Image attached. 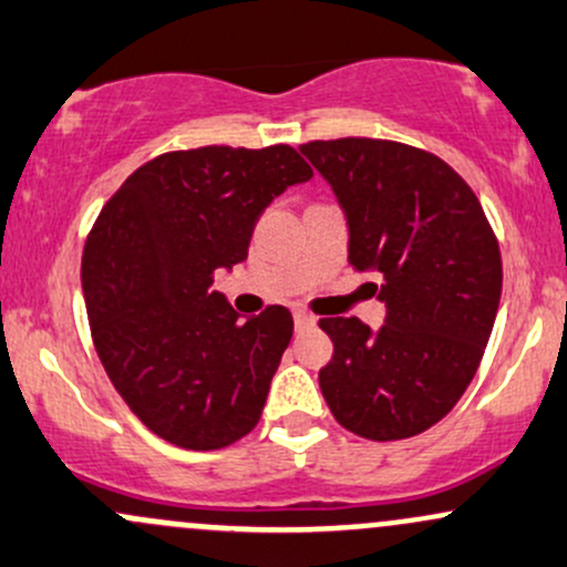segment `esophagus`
<instances>
[{
    "mask_svg": "<svg viewBox=\"0 0 567 567\" xmlns=\"http://www.w3.org/2000/svg\"><path fill=\"white\" fill-rule=\"evenodd\" d=\"M316 324V316H310L308 310H295V327L297 330H306V327H313Z\"/></svg>",
    "mask_w": 567,
    "mask_h": 567,
    "instance_id": "obj_1",
    "label": "esophagus"
}]
</instances>
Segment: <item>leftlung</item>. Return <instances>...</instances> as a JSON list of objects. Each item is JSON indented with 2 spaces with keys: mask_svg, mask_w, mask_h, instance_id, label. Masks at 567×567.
<instances>
[{
  "mask_svg": "<svg viewBox=\"0 0 567 567\" xmlns=\"http://www.w3.org/2000/svg\"><path fill=\"white\" fill-rule=\"evenodd\" d=\"M302 154L349 221V261L379 272L386 321L319 319L334 351L319 370L332 416L368 441L441 422L476 375L503 289L497 237L473 188L435 154L394 140H310Z\"/></svg>",
  "mask_w": 567,
  "mask_h": 567,
  "instance_id": "left-lung-1",
  "label": "left lung"
}]
</instances>
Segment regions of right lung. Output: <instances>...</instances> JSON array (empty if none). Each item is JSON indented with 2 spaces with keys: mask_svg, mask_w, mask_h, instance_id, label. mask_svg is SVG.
<instances>
[{
  "mask_svg": "<svg viewBox=\"0 0 567 567\" xmlns=\"http://www.w3.org/2000/svg\"><path fill=\"white\" fill-rule=\"evenodd\" d=\"M313 169L291 145L169 151L105 203L81 265L107 379L154 435L213 452L257 427L295 321L284 306L240 319L213 272L248 257L267 205Z\"/></svg>",
  "mask_w": 567,
  "mask_h": 567,
  "instance_id": "right-lung-1",
  "label": "right lung"
}]
</instances>
